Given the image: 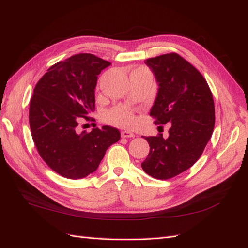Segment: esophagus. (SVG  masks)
Masks as SVG:
<instances>
[{
  "label": "esophagus",
  "mask_w": 248,
  "mask_h": 248,
  "mask_svg": "<svg viewBox=\"0 0 248 248\" xmlns=\"http://www.w3.org/2000/svg\"><path fill=\"white\" fill-rule=\"evenodd\" d=\"M121 135H122L123 138H134L135 137V134L131 133V131H129V130H124L121 133Z\"/></svg>",
  "instance_id": "esophagus-1"
}]
</instances>
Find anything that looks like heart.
Here are the masks:
<instances>
[{
    "instance_id": "1",
    "label": "heart",
    "mask_w": 248,
    "mask_h": 248,
    "mask_svg": "<svg viewBox=\"0 0 248 248\" xmlns=\"http://www.w3.org/2000/svg\"><path fill=\"white\" fill-rule=\"evenodd\" d=\"M105 119L107 122L114 125L123 126V127H130L136 122V118L131 109L125 106H117L106 112Z\"/></svg>"
}]
</instances>
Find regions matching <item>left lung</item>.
<instances>
[{
	"label": "left lung",
	"mask_w": 248,
	"mask_h": 248,
	"mask_svg": "<svg viewBox=\"0 0 248 248\" xmlns=\"http://www.w3.org/2000/svg\"><path fill=\"white\" fill-rule=\"evenodd\" d=\"M158 82L150 115L155 124L170 123L169 137H145L150 153L141 163L156 179H170L199 160L213 133L216 114L212 93L196 68L180 55L169 53L144 62Z\"/></svg>",
	"instance_id": "1"
}]
</instances>
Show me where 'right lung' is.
Here are the masks:
<instances>
[{
    "mask_svg": "<svg viewBox=\"0 0 248 248\" xmlns=\"http://www.w3.org/2000/svg\"><path fill=\"white\" fill-rule=\"evenodd\" d=\"M111 64L93 54L73 55L52 65L37 82L30 104L31 137L40 157L69 179L93 173L107 148L120 140L111 126L78 134L79 118L94 110L97 75Z\"/></svg>",
    "mask_w": 248,
    "mask_h": 248,
    "instance_id": "right-lung-1",
    "label": "right lung"
}]
</instances>
